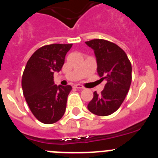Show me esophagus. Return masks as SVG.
<instances>
[{
	"mask_svg": "<svg viewBox=\"0 0 158 158\" xmlns=\"http://www.w3.org/2000/svg\"><path fill=\"white\" fill-rule=\"evenodd\" d=\"M73 87L76 88V89H83L84 88H85L83 85H80V84H77V85H75L73 86Z\"/></svg>",
	"mask_w": 158,
	"mask_h": 158,
	"instance_id": "esophagus-1",
	"label": "esophagus"
}]
</instances>
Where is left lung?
<instances>
[{
    "label": "left lung",
    "instance_id": "obj_1",
    "mask_svg": "<svg viewBox=\"0 0 158 158\" xmlns=\"http://www.w3.org/2000/svg\"><path fill=\"white\" fill-rule=\"evenodd\" d=\"M85 43L94 50L100 80L107 82L100 94L93 93L88 109L99 116H107L118 109L129 91L131 63L125 51L115 43L99 39Z\"/></svg>",
    "mask_w": 158,
    "mask_h": 158
}]
</instances>
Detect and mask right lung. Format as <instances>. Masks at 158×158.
<instances>
[{"instance_id":"1","label":"right lung","mask_w":158,"mask_h":158,"mask_svg":"<svg viewBox=\"0 0 158 158\" xmlns=\"http://www.w3.org/2000/svg\"><path fill=\"white\" fill-rule=\"evenodd\" d=\"M72 46L54 43L40 47L31 56L23 70V96L32 114L43 123H56L65 111L72 87L54 85V73L61 70Z\"/></svg>"}]
</instances>
